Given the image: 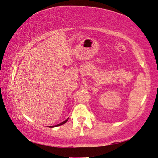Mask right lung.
<instances>
[{
	"label": "right lung",
	"instance_id": "right-lung-1",
	"mask_svg": "<svg viewBox=\"0 0 158 158\" xmlns=\"http://www.w3.org/2000/svg\"><path fill=\"white\" fill-rule=\"evenodd\" d=\"M68 118H67L65 121H64L63 122H62V123H59V124H58V125H53V126H50V127H57V126H60V125H63V124H65V123L68 121Z\"/></svg>",
	"mask_w": 158,
	"mask_h": 158
}]
</instances>
